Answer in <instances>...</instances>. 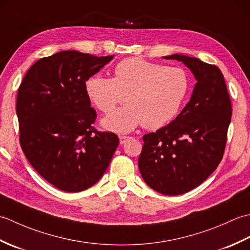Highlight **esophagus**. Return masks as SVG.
I'll use <instances>...</instances> for the list:
<instances>
[{
	"mask_svg": "<svg viewBox=\"0 0 250 250\" xmlns=\"http://www.w3.org/2000/svg\"><path fill=\"white\" fill-rule=\"evenodd\" d=\"M130 139L129 136H125V135H120L119 136V142H120V144L122 145V144H125V143L128 141Z\"/></svg>",
	"mask_w": 250,
	"mask_h": 250,
	"instance_id": "34e87169",
	"label": "esophagus"
}]
</instances>
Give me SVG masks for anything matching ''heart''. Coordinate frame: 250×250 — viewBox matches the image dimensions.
<instances>
[{"label": "heart", "mask_w": 250, "mask_h": 250, "mask_svg": "<svg viewBox=\"0 0 250 250\" xmlns=\"http://www.w3.org/2000/svg\"><path fill=\"white\" fill-rule=\"evenodd\" d=\"M189 89L184 68L136 57L117 63L114 78L97 74L86 81L89 99L104 114L125 99L128 102L102 121L105 129L117 133H129L140 125L148 130L167 125L179 113Z\"/></svg>", "instance_id": "heart-1"}]
</instances>
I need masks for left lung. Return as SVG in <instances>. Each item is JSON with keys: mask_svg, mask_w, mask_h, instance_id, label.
<instances>
[{"mask_svg": "<svg viewBox=\"0 0 250 250\" xmlns=\"http://www.w3.org/2000/svg\"><path fill=\"white\" fill-rule=\"evenodd\" d=\"M163 58L183 62L196 83L175 120L143 136L139 168L145 183L157 192L178 195L198 187L218 167L232 106L224 75L216 65L178 54Z\"/></svg>", "mask_w": 250, "mask_h": 250, "instance_id": "1", "label": "left lung"}]
</instances>
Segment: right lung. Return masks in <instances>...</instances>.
<instances>
[{"mask_svg": "<svg viewBox=\"0 0 250 250\" xmlns=\"http://www.w3.org/2000/svg\"><path fill=\"white\" fill-rule=\"evenodd\" d=\"M114 56L64 50L42 58L21 83L16 111L20 145L31 166L56 188L79 192L98 183L119 139L92 125L86 81Z\"/></svg>", "mask_w": 250, "mask_h": 250, "instance_id": "1", "label": "right lung"}]
</instances>
